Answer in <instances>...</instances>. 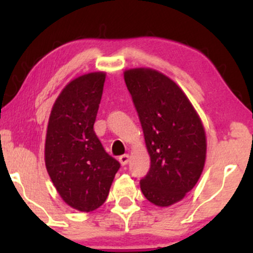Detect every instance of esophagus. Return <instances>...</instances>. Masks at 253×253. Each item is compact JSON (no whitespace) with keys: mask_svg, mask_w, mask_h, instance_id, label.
Listing matches in <instances>:
<instances>
[{"mask_svg":"<svg viewBox=\"0 0 253 253\" xmlns=\"http://www.w3.org/2000/svg\"><path fill=\"white\" fill-rule=\"evenodd\" d=\"M119 162L123 165H126L129 162V156L128 155H121L119 157Z\"/></svg>","mask_w":253,"mask_h":253,"instance_id":"1","label":"esophagus"}]
</instances>
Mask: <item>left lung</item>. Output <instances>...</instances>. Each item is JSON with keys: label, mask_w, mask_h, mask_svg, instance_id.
Here are the masks:
<instances>
[{"label": "left lung", "mask_w": 253, "mask_h": 253, "mask_svg": "<svg viewBox=\"0 0 253 253\" xmlns=\"http://www.w3.org/2000/svg\"><path fill=\"white\" fill-rule=\"evenodd\" d=\"M124 77L151 157L141 191L150 202L167 207L182 200L201 176L205 129L188 97L169 77L152 69H133Z\"/></svg>", "instance_id": "left-lung-1"}]
</instances>
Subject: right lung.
<instances>
[{"label": "right lung", "mask_w": 253, "mask_h": 253, "mask_svg": "<svg viewBox=\"0 0 253 253\" xmlns=\"http://www.w3.org/2000/svg\"><path fill=\"white\" fill-rule=\"evenodd\" d=\"M106 74L92 72L70 82L52 108L45 164L54 187L72 208L91 211L102 206L120 163L94 132Z\"/></svg>", "instance_id": "1"}]
</instances>
